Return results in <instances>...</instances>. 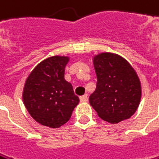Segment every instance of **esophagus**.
Listing matches in <instances>:
<instances>
[{
	"label": "esophagus",
	"mask_w": 159,
	"mask_h": 159,
	"mask_svg": "<svg viewBox=\"0 0 159 159\" xmlns=\"http://www.w3.org/2000/svg\"><path fill=\"white\" fill-rule=\"evenodd\" d=\"M80 100L81 102H87V101H88V96H87V95L81 96V97L80 98Z\"/></svg>",
	"instance_id": "obj_1"
}]
</instances>
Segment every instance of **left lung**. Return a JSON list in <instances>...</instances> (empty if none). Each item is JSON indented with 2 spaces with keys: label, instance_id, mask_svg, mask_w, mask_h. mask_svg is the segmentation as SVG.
I'll return each instance as SVG.
<instances>
[{
  "label": "left lung",
  "instance_id": "obj_1",
  "mask_svg": "<svg viewBox=\"0 0 159 159\" xmlns=\"http://www.w3.org/2000/svg\"><path fill=\"white\" fill-rule=\"evenodd\" d=\"M97 87L89 98L101 120L118 123L131 117L141 98V84L136 71L122 57L100 53L93 59Z\"/></svg>",
  "mask_w": 159,
  "mask_h": 159
}]
</instances>
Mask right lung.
Wrapping results in <instances>:
<instances>
[{"label": "right lung", "mask_w": 159, "mask_h": 159, "mask_svg": "<svg viewBox=\"0 0 159 159\" xmlns=\"http://www.w3.org/2000/svg\"><path fill=\"white\" fill-rule=\"evenodd\" d=\"M68 57L54 56L39 62L25 80L22 100L30 116L39 124L59 128L71 117L80 98L72 84L64 80Z\"/></svg>", "instance_id": "1"}]
</instances>
